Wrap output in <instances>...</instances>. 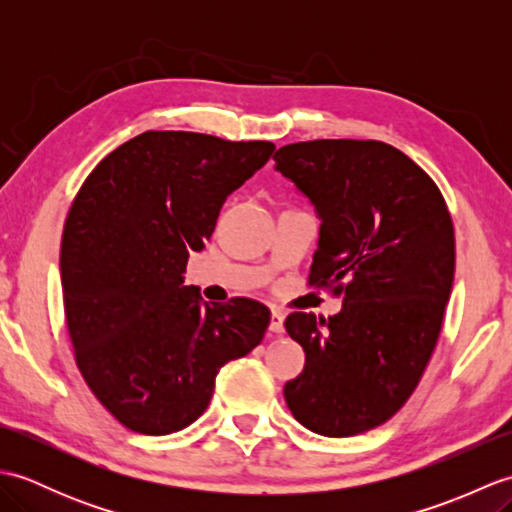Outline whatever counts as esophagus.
Returning <instances> with one entry per match:
<instances>
[{"mask_svg":"<svg viewBox=\"0 0 512 512\" xmlns=\"http://www.w3.org/2000/svg\"><path fill=\"white\" fill-rule=\"evenodd\" d=\"M270 332H275V334L284 332V314H281L279 310H273V314H270Z\"/></svg>","mask_w":512,"mask_h":512,"instance_id":"obj_1","label":"esophagus"}]
</instances>
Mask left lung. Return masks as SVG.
Listing matches in <instances>:
<instances>
[{
	"label": "left lung",
	"instance_id": "left-lung-1",
	"mask_svg": "<svg viewBox=\"0 0 512 512\" xmlns=\"http://www.w3.org/2000/svg\"><path fill=\"white\" fill-rule=\"evenodd\" d=\"M273 160L321 217L308 284L343 297L330 319H286L306 365L284 398L306 429L356 436L405 405L436 350L455 273L451 213L429 173L380 140H308Z\"/></svg>",
	"mask_w": 512,
	"mask_h": 512
}]
</instances>
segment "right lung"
Listing matches in <instances>:
<instances>
[{
    "instance_id": "obj_1",
    "label": "right lung",
    "mask_w": 512,
    "mask_h": 512,
    "mask_svg": "<svg viewBox=\"0 0 512 512\" xmlns=\"http://www.w3.org/2000/svg\"><path fill=\"white\" fill-rule=\"evenodd\" d=\"M275 145L145 132L81 184L61 237V288L74 361L92 394L136 433L167 436L209 407L222 365L262 343L264 303H202L184 284L228 193Z\"/></svg>"
}]
</instances>
